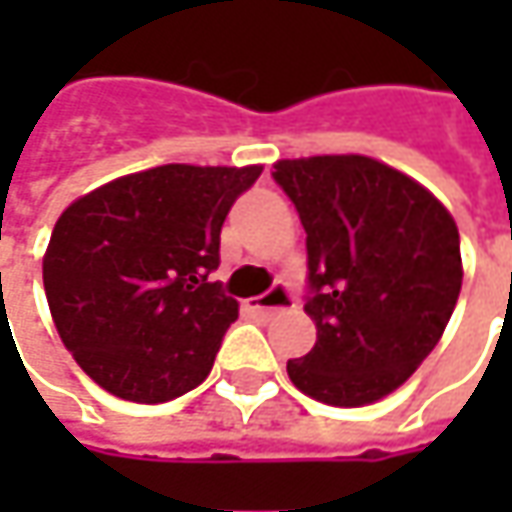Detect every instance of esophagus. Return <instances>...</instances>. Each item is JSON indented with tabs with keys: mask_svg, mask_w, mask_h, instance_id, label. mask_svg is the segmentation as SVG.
I'll list each match as a JSON object with an SVG mask.
<instances>
[{
	"mask_svg": "<svg viewBox=\"0 0 512 512\" xmlns=\"http://www.w3.org/2000/svg\"><path fill=\"white\" fill-rule=\"evenodd\" d=\"M290 305H293V296H290V290H287L285 285H279V282L270 287L267 293H262V296H256V299L247 302V307H250L253 313H262V316L276 313V310H285V307Z\"/></svg>",
	"mask_w": 512,
	"mask_h": 512,
	"instance_id": "1",
	"label": "esophagus"
}]
</instances>
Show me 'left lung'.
<instances>
[{
    "label": "left lung",
    "mask_w": 512,
    "mask_h": 512,
    "mask_svg": "<svg viewBox=\"0 0 512 512\" xmlns=\"http://www.w3.org/2000/svg\"><path fill=\"white\" fill-rule=\"evenodd\" d=\"M307 233L316 344L287 362L302 393L333 407L384 399L439 344L462 290L459 227L402 170L370 156L273 165Z\"/></svg>",
    "instance_id": "8db88e82"
}]
</instances>
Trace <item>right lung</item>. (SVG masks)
Wrapping results in <instances>:
<instances>
[{"label":"right lung","mask_w":512,"mask_h":512,"mask_svg":"<svg viewBox=\"0 0 512 512\" xmlns=\"http://www.w3.org/2000/svg\"><path fill=\"white\" fill-rule=\"evenodd\" d=\"M262 168L162 165L76 199L42 262L50 316L76 364L108 393L170 402L202 384L239 305L222 282L227 210Z\"/></svg>","instance_id":"obj_1"}]
</instances>
